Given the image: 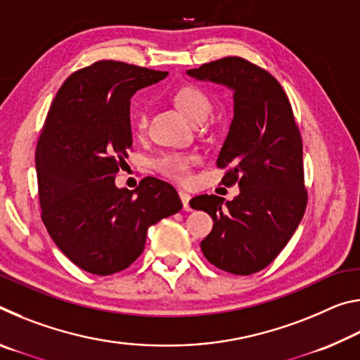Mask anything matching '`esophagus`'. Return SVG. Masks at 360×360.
Returning <instances> with one entry per match:
<instances>
[{
  "instance_id": "esophagus-1",
  "label": "esophagus",
  "mask_w": 360,
  "mask_h": 360,
  "mask_svg": "<svg viewBox=\"0 0 360 360\" xmlns=\"http://www.w3.org/2000/svg\"><path fill=\"white\" fill-rule=\"evenodd\" d=\"M179 198H181V202H182V208H184V211H191L192 208H191V205H188V202H191V195H188L184 191H181L179 192Z\"/></svg>"
}]
</instances>
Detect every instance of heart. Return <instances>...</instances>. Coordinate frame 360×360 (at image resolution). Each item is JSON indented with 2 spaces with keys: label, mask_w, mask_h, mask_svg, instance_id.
<instances>
[{
  "label": "heart",
  "mask_w": 360,
  "mask_h": 360,
  "mask_svg": "<svg viewBox=\"0 0 360 360\" xmlns=\"http://www.w3.org/2000/svg\"><path fill=\"white\" fill-rule=\"evenodd\" d=\"M174 101L181 112L191 122L206 120L210 117L212 111V103L210 96L206 95L202 89L198 87H184L181 89L174 96ZM139 129L146 127V114H141L139 117ZM197 155L193 154H184V152H163V154L157 155L152 162L158 173L167 176V178L173 179L176 182H188L192 178V168L197 163Z\"/></svg>",
  "instance_id": "1"
}]
</instances>
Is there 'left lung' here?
<instances>
[{
  "label": "left lung",
  "mask_w": 360,
  "mask_h": 360,
  "mask_svg": "<svg viewBox=\"0 0 360 360\" xmlns=\"http://www.w3.org/2000/svg\"><path fill=\"white\" fill-rule=\"evenodd\" d=\"M187 75L233 92V120L217 167L227 168L222 184H238L240 193L231 202L217 195L191 200L214 221L200 248L221 270L252 275L276 259L304 214L300 131L283 87L257 65L225 57Z\"/></svg>",
  "instance_id": "obj_1"
}]
</instances>
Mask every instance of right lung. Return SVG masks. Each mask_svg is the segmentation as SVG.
Segmentation results:
<instances>
[{
    "mask_svg": "<svg viewBox=\"0 0 360 360\" xmlns=\"http://www.w3.org/2000/svg\"><path fill=\"white\" fill-rule=\"evenodd\" d=\"M167 75L100 60L72 72L47 112L34 158L41 217L60 251L92 275L129 268L150 225L182 208L165 181L148 176L135 191L114 182L131 149L130 98Z\"/></svg>",
    "mask_w": 360,
    "mask_h": 360,
    "instance_id": "right-lung-1",
    "label": "right lung"
}]
</instances>
